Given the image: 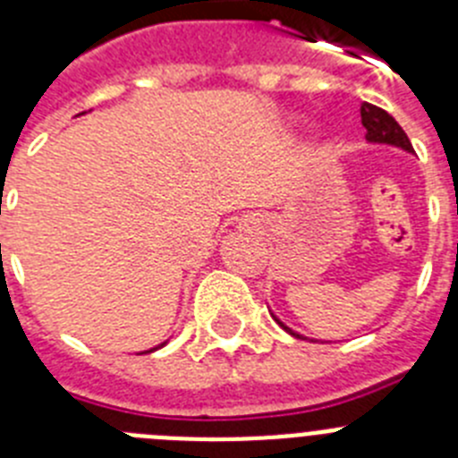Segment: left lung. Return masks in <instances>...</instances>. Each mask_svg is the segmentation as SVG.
I'll list each match as a JSON object with an SVG mask.
<instances>
[{
    "mask_svg": "<svg viewBox=\"0 0 458 458\" xmlns=\"http://www.w3.org/2000/svg\"><path fill=\"white\" fill-rule=\"evenodd\" d=\"M360 116H362V125L367 128V140L369 141H383V144H394V147H402L406 151H412V144L408 140V135L403 132V128L387 114L386 109L376 107L371 103H362L360 107ZM284 330H289L286 326H282ZM291 333V330H289ZM293 337L301 339V335L291 333Z\"/></svg>",
    "mask_w": 458,
    "mask_h": 458,
    "instance_id": "obj_1",
    "label": "left lung"
}]
</instances>
